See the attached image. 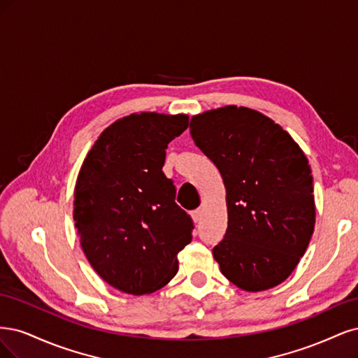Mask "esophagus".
<instances>
[{
  "mask_svg": "<svg viewBox=\"0 0 358 358\" xmlns=\"http://www.w3.org/2000/svg\"><path fill=\"white\" fill-rule=\"evenodd\" d=\"M202 217H203V208H198V210L192 211V218L194 223H199L202 220Z\"/></svg>",
  "mask_w": 358,
  "mask_h": 358,
  "instance_id": "1",
  "label": "esophagus"
}]
</instances>
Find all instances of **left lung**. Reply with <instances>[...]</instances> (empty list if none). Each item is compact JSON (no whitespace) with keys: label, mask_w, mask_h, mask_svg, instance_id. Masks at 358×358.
Listing matches in <instances>:
<instances>
[{"label":"left lung","mask_w":358,"mask_h":358,"mask_svg":"<svg viewBox=\"0 0 358 358\" xmlns=\"http://www.w3.org/2000/svg\"><path fill=\"white\" fill-rule=\"evenodd\" d=\"M190 134L226 187L227 230L213 248L222 273L245 292L281 284L314 234V186L305 153L280 124L245 107L193 116Z\"/></svg>","instance_id":"8db88e82"}]
</instances>
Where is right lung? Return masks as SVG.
I'll use <instances>...</instances> for the list:
<instances>
[{
  "instance_id": "add662e5",
  "label": "right lung",
  "mask_w": 358,
  "mask_h": 358,
  "mask_svg": "<svg viewBox=\"0 0 358 358\" xmlns=\"http://www.w3.org/2000/svg\"><path fill=\"white\" fill-rule=\"evenodd\" d=\"M189 126L184 114H131L90 148L74 190V222L101 278L128 294H148L178 272L177 255L193 222L164 174L168 144Z\"/></svg>"
}]
</instances>
